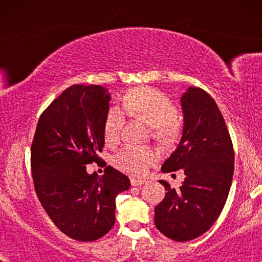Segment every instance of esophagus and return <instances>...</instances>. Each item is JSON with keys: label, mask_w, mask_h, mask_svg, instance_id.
Listing matches in <instances>:
<instances>
[{"label": "esophagus", "mask_w": 262, "mask_h": 262, "mask_svg": "<svg viewBox=\"0 0 262 262\" xmlns=\"http://www.w3.org/2000/svg\"><path fill=\"white\" fill-rule=\"evenodd\" d=\"M144 180H139V179H135V178H132L131 179V185L132 186H142L143 184H144Z\"/></svg>", "instance_id": "obj_1"}]
</instances>
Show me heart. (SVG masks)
<instances>
[{"label": "heart", "mask_w": 262, "mask_h": 262, "mask_svg": "<svg viewBox=\"0 0 262 262\" xmlns=\"http://www.w3.org/2000/svg\"><path fill=\"white\" fill-rule=\"evenodd\" d=\"M123 110L132 118L150 126L151 136L160 143H169L179 134L178 110L174 102L156 89L142 87L128 91L123 98ZM124 126V114L119 108L108 110L103 121V139L108 146L119 143ZM157 161V154L150 148L125 146L113 157V163L125 173L141 177Z\"/></svg>", "instance_id": "1"}]
</instances>
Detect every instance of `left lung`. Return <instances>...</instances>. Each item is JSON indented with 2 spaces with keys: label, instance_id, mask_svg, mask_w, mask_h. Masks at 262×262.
I'll use <instances>...</instances> for the list:
<instances>
[{
  "label": "left lung",
  "instance_id": "left-lung-1",
  "mask_svg": "<svg viewBox=\"0 0 262 262\" xmlns=\"http://www.w3.org/2000/svg\"><path fill=\"white\" fill-rule=\"evenodd\" d=\"M181 141L161 170L182 169L186 178L177 189L160 180L167 193L155 207V225L168 238L187 242L209 230L223 210L234 175V148L209 93L189 87L181 96Z\"/></svg>",
  "mask_w": 262,
  "mask_h": 262
}]
</instances>
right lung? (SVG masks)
Here are the masks:
<instances>
[{
	"instance_id": "right-lung-1",
	"label": "right lung",
	"mask_w": 262,
	"mask_h": 262,
	"mask_svg": "<svg viewBox=\"0 0 262 262\" xmlns=\"http://www.w3.org/2000/svg\"><path fill=\"white\" fill-rule=\"evenodd\" d=\"M111 96L102 85L74 84L39 117L31 146L35 192L46 213L63 234L91 242L116 222V198L130 179L112 167L88 174L105 145L103 121Z\"/></svg>"
}]
</instances>
